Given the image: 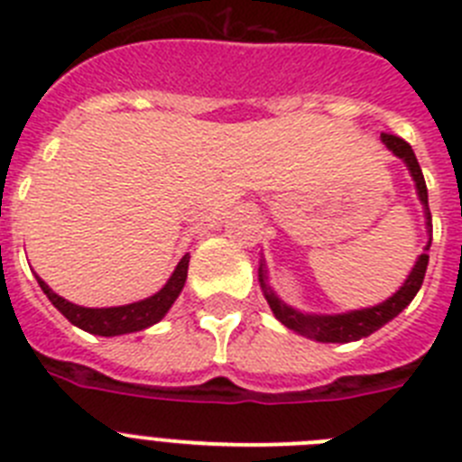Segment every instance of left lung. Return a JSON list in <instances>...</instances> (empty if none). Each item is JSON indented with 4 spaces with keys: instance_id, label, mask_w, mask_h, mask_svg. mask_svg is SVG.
<instances>
[{
    "instance_id": "left-lung-1",
    "label": "left lung",
    "mask_w": 462,
    "mask_h": 462,
    "mask_svg": "<svg viewBox=\"0 0 462 462\" xmlns=\"http://www.w3.org/2000/svg\"><path fill=\"white\" fill-rule=\"evenodd\" d=\"M382 141L386 143V148L393 150L395 157H400L410 166V173L416 182V191H419V199L426 206V219H428V234L432 238V219H430V208H428V189H426V180H423L421 166L416 162L414 150L407 141H402L400 136H393V134H382ZM426 250H430V240H428ZM426 268H428V254L419 256L416 261V266L411 268L410 277L405 280V284L389 298V300H383V303L374 305V308H365V310H354V312L346 314H336V317H317V314H300L296 312L293 308L284 305L275 293L271 291L266 282H263V271L259 268V282L261 287H263V293H266V300L271 305L273 314H275L277 319L282 324L287 326V328L296 330L300 336L312 337V340L319 342H354L361 340V337H368L370 333H374L377 328H382L383 324H389L393 317H398L407 305L411 303V298L416 296V291L421 289L423 277H426Z\"/></svg>"
}]
</instances>
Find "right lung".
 <instances>
[{
  "instance_id": "add662e5",
  "label": "right lung",
  "mask_w": 462,
  "mask_h": 462,
  "mask_svg": "<svg viewBox=\"0 0 462 462\" xmlns=\"http://www.w3.org/2000/svg\"><path fill=\"white\" fill-rule=\"evenodd\" d=\"M187 266H189V254L182 256L180 263H178V268H175L173 275H171V280L166 282V287L162 291L145 298V300H138V303L120 305V308H80V305H73L69 300H64L62 296H57L41 277H36V280H39V287L43 289L48 300L73 326H79V328L88 330V333H94V336L110 337L122 336V333H134V330H143L148 328V326L157 324L169 312V308L175 303L178 293L185 287Z\"/></svg>"
}]
</instances>
